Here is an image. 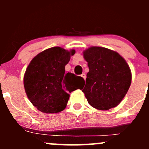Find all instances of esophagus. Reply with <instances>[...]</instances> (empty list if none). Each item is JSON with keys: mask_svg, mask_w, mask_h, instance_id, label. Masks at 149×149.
Segmentation results:
<instances>
[{"mask_svg": "<svg viewBox=\"0 0 149 149\" xmlns=\"http://www.w3.org/2000/svg\"><path fill=\"white\" fill-rule=\"evenodd\" d=\"M81 77H83V78L85 80V78H86V75H85V73H83V74H81Z\"/></svg>", "mask_w": 149, "mask_h": 149, "instance_id": "obj_1", "label": "esophagus"}]
</instances>
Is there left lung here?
I'll list each match as a JSON object with an SVG mask.
<instances>
[{
	"mask_svg": "<svg viewBox=\"0 0 149 149\" xmlns=\"http://www.w3.org/2000/svg\"><path fill=\"white\" fill-rule=\"evenodd\" d=\"M89 72L82 91L92 107L109 110L120 103L129 90L132 73L118 52L105 47H90L83 52Z\"/></svg>",
	"mask_w": 149,
	"mask_h": 149,
	"instance_id": "obj_1",
	"label": "left lung"
}]
</instances>
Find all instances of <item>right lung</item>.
Listing matches in <instances>:
<instances>
[{"mask_svg": "<svg viewBox=\"0 0 149 149\" xmlns=\"http://www.w3.org/2000/svg\"><path fill=\"white\" fill-rule=\"evenodd\" d=\"M75 49L68 51L54 47L42 51L31 61L24 76V86L29 100L38 110L56 113L66 108L69 93L85 83L82 77L65 73Z\"/></svg>", "mask_w": 149, "mask_h": 149, "instance_id": "right-lung-1", "label": "right lung"}]
</instances>
